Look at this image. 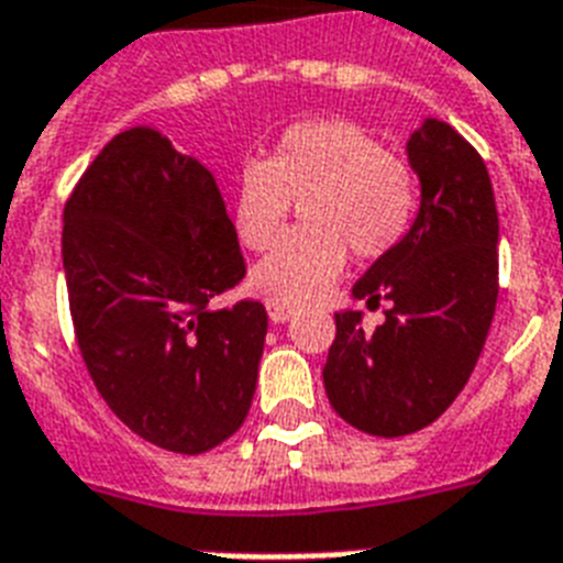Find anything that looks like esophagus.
I'll use <instances>...</instances> for the list:
<instances>
[{"label": "esophagus", "instance_id": "1", "mask_svg": "<svg viewBox=\"0 0 563 563\" xmlns=\"http://www.w3.org/2000/svg\"><path fill=\"white\" fill-rule=\"evenodd\" d=\"M267 313L273 322H287V319L294 317V308H287V305H276V302H269L267 305Z\"/></svg>", "mask_w": 563, "mask_h": 563}]
</instances>
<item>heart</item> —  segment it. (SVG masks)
<instances>
[{
	"instance_id": "b5f03b06",
	"label": "heart",
	"mask_w": 563,
	"mask_h": 563,
	"mask_svg": "<svg viewBox=\"0 0 563 563\" xmlns=\"http://www.w3.org/2000/svg\"><path fill=\"white\" fill-rule=\"evenodd\" d=\"M418 177L352 121H302L282 133L267 159L246 162L235 183L232 223L241 244L264 253L285 232L294 206L305 229L287 235L253 269L258 296L287 308L317 302L357 261L401 244L418 211Z\"/></svg>"
}]
</instances>
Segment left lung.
Returning <instances> with one entry per match:
<instances>
[{
	"instance_id": "1",
	"label": "left lung",
	"mask_w": 563,
	"mask_h": 563,
	"mask_svg": "<svg viewBox=\"0 0 563 563\" xmlns=\"http://www.w3.org/2000/svg\"><path fill=\"white\" fill-rule=\"evenodd\" d=\"M407 151L421 179L416 223L352 287L368 308L386 302V322L366 334L360 310L336 313L322 368L336 416L380 439L416 433L456 401L500 294V223L483 156L435 119Z\"/></svg>"
}]
</instances>
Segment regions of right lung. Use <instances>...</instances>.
Instances as JSON below:
<instances>
[{
    "label": "right lung",
    "instance_id": "right-lung-1",
    "mask_svg": "<svg viewBox=\"0 0 563 563\" xmlns=\"http://www.w3.org/2000/svg\"><path fill=\"white\" fill-rule=\"evenodd\" d=\"M63 269L80 357L133 433L197 456L244 424L267 310L211 308L246 264L209 168L156 130L110 139L63 209Z\"/></svg>",
    "mask_w": 563,
    "mask_h": 563
}]
</instances>
